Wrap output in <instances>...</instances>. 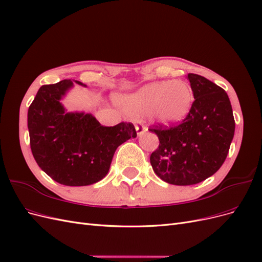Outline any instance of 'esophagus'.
I'll return each mask as SVG.
<instances>
[{
  "mask_svg": "<svg viewBox=\"0 0 262 262\" xmlns=\"http://www.w3.org/2000/svg\"><path fill=\"white\" fill-rule=\"evenodd\" d=\"M136 130H137L138 136H142V134H143L145 131H147V128H146L145 125H143V124H137L136 125Z\"/></svg>",
  "mask_w": 262,
  "mask_h": 262,
  "instance_id": "34e87169",
  "label": "esophagus"
}]
</instances>
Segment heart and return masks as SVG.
Returning <instances> with one entry per match:
<instances>
[{"mask_svg": "<svg viewBox=\"0 0 262 262\" xmlns=\"http://www.w3.org/2000/svg\"><path fill=\"white\" fill-rule=\"evenodd\" d=\"M126 113L134 117L152 115L162 123H176L191 109L193 92L184 81L149 83L120 99Z\"/></svg>", "mask_w": 262, "mask_h": 262, "instance_id": "1", "label": "heart"}]
</instances>
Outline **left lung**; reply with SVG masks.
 <instances>
[{
	"instance_id": "left-lung-1",
	"label": "left lung",
	"mask_w": 262,
	"mask_h": 262,
	"mask_svg": "<svg viewBox=\"0 0 262 262\" xmlns=\"http://www.w3.org/2000/svg\"><path fill=\"white\" fill-rule=\"evenodd\" d=\"M188 80L194 101L187 117L169 129L161 124L149 129L160 140L149 157L153 170L176 186L199 184L215 173L225 161L235 132L226 92L201 75L189 73Z\"/></svg>"
}]
</instances>
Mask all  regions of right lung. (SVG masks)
Listing matches in <instances>:
<instances>
[{"mask_svg": "<svg viewBox=\"0 0 262 262\" xmlns=\"http://www.w3.org/2000/svg\"><path fill=\"white\" fill-rule=\"evenodd\" d=\"M63 80L39 89L28 109L30 148L39 167L64 186H89L104 178L119 145L137 137L132 123L101 125L92 114L69 113L61 99L73 87Z\"/></svg>", "mask_w": 262, "mask_h": 262, "instance_id": "right-lung-1", "label": "right lung"}]
</instances>
